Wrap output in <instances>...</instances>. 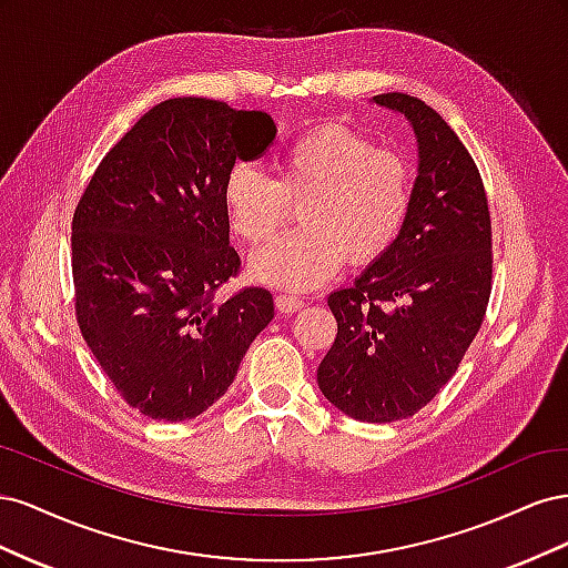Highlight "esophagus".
Returning <instances> with one entry per match:
<instances>
[{"instance_id": "34e87169", "label": "esophagus", "mask_w": 568, "mask_h": 568, "mask_svg": "<svg viewBox=\"0 0 568 568\" xmlns=\"http://www.w3.org/2000/svg\"><path fill=\"white\" fill-rule=\"evenodd\" d=\"M274 305H277L280 313L288 315V313L301 311V307L305 305V301L298 298V296H291V294H277V296H274Z\"/></svg>"}]
</instances>
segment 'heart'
I'll use <instances>...</instances> for the list:
<instances>
[{"instance_id":"1","label":"heart","mask_w":568,"mask_h":568,"mask_svg":"<svg viewBox=\"0 0 568 568\" xmlns=\"http://www.w3.org/2000/svg\"><path fill=\"white\" fill-rule=\"evenodd\" d=\"M272 168L274 178L236 163L222 186L232 232L248 246L267 244L291 209H301L298 232L251 257L257 282L320 286L346 257L351 265L379 261L405 230L415 196L412 165L367 134L315 128L296 136Z\"/></svg>"}]
</instances>
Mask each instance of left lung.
<instances>
[{"label": "left lung", "instance_id": "left-lung-1", "mask_svg": "<svg viewBox=\"0 0 568 568\" xmlns=\"http://www.w3.org/2000/svg\"><path fill=\"white\" fill-rule=\"evenodd\" d=\"M374 101L415 128L419 175L398 242L326 301L338 332L317 384L348 417L386 424L432 403L476 338L493 288V227L484 180L450 125L417 97Z\"/></svg>", "mask_w": 568, "mask_h": 568}]
</instances>
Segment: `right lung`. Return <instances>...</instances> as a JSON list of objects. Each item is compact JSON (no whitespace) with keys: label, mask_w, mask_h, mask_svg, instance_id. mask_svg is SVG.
Masks as SVG:
<instances>
[{"label":"right lung","mask_w":568,"mask_h":568,"mask_svg":"<svg viewBox=\"0 0 568 568\" xmlns=\"http://www.w3.org/2000/svg\"><path fill=\"white\" fill-rule=\"evenodd\" d=\"M272 118L225 101H161L101 163L73 213L75 320L130 407L186 422L234 382L274 317L263 286L217 291L239 274L222 186L236 159H261Z\"/></svg>","instance_id":"right-lung-1"}]
</instances>
